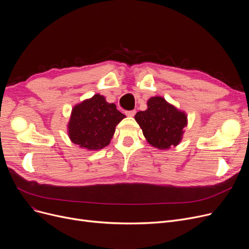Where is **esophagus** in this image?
<instances>
[{"mask_svg": "<svg viewBox=\"0 0 249 249\" xmlns=\"http://www.w3.org/2000/svg\"><path fill=\"white\" fill-rule=\"evenodd\" d=\"M125 114L129 117H133L135 114H136V111L135 110H131V111H126Z\"/></svg>", "mask_w": 249, "mask_h": 249, "instance_id": "34e87169", "label": "esophagus"}]
</instances>
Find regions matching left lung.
Returning <instances> with one entry per match:
<instances>
[{"label":"left lung","mask_w":249,"mask_h":249,"mask_svg":"<svg viewBox=\"0 0 249 249\" xmlns=\"http://www.w3.org/2000/svg\"><path fill=\"white\" fill-rule=\"evenodd\" d=\"M135 120L149 144L160 149L177 146L187 126V116L161 97H152L147 110L137 112Z\"/></svg>","instance_id":"obj_1"}]
</instances>
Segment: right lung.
Segmentation results:
<instances>
[{
	"instance_id": "obj_1",
	"label": "right lung",
	"mask_w": 249,
	"mask_h": 249,
	"mask_svg": "<svg viewBox=\"0 0 249 249\" xmlns=\"http://www.w3.org/2000/svg\"><path fill=\"white\" fill-rule=\"evenodd\" d=\"M126 116L101 95L76 105L69 123V135L74 144L97 150L107 146L115 128Z\"/></svg>"
}]
</instances>
